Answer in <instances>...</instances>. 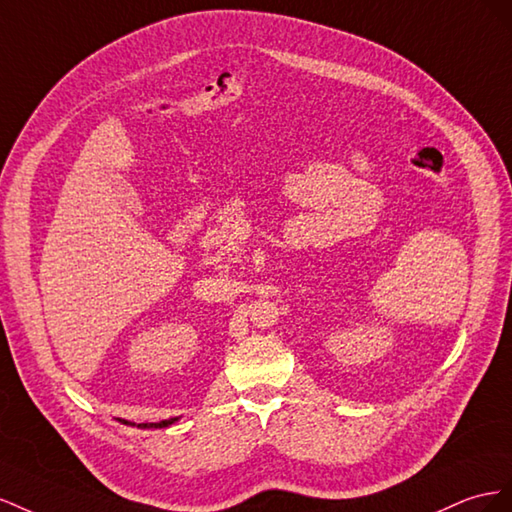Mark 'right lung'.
<instances>
[{
	"mask_svg": "<svg viewBox=\"0 0 512 512\" xmlns=\"http://www.w3.org/2000/svg\"><path fill=\"white\" fill-rule=\"evenodd\" d=\"M175 420H180V418H169V420H160V422H145V425H139V429H163V427H169V425H173Z\"/></svg>",
	"mask_w": 512,
	"mask_h": 512,
	"instance_id": "1",
	"label": "right lung"
}]
</instances>
